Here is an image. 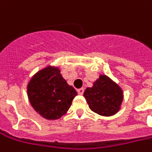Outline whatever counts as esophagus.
<instances>
[{
	"label": "esophagus",
	"instance_id": "esophagus-1",
	"mask_svg": "<svg viewBox=\"0 0 152 152\" xmlns=\"http://www.w3.org/2000/svg\"><path fill=\"white\" fill-rule=\"evenodd\" d=\"M77 93H78V94H80V95L83 94V93H84V89H83V88L78 89V90H77Z\"/></svg>",
	"mask_w": 152,
	"mask_h": 152
}]
</instances>
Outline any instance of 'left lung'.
<instances>
[{
	"label": "left lung",
	"instance_id": "8db88e82",
	"mask_svg": "<svg viewBox=\"0 0 152 152\" xmlns=\"http://www.w3.org/2000/svg\"><path fill=\"white\" fill-rule=\"evenodd\" d=\"M90 109L102 116H112L118 112L124 99V92L118 85L105 75H100L84 92Z\"/></svg>",
	"mask_w": 152,
	"mask_h": 152
}]
</instances>
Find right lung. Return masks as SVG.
<instances>
[{"instance_id": "obj_1", "label": "right lung", "mask_w": 152, "mask_h": 152, "mask_svg": "<svg viewBox=\"0 0 152 152\" xmlns=\"http://www.w3.org/2000/svg\"><path fill=\"white\" fill-rule=\"evenodd\" d=\"M60 72L58 67L47 66L32 77L27 86L32 107L49 120L64 115L77 95L76 90L69 86Z\"/></svg>"}]
</instances>
